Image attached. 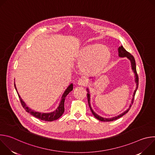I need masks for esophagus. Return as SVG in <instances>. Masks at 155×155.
<instances>
[{
    "label": "esophagus",
    "instance_id": "34e87169",
    "mask_svg": "<svg viewBox=\"0 0 155 155\" xmlns=\"http://www.w3.org/2000/svg\"><path fill=\"white\" fill-rule=\"evenodd\" d=\"M78 85L79 86H84L86 84V81L84 79H80L78 81V83H77Z\"/></svg>",
    "mask_w": 155,
    "mask_h": 155
}]
</instances>
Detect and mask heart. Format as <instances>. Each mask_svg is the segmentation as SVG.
<instances>
[{
	"label": "heart",
	"mask_w": 155,
	"mask_h": 155,
	"mask_svg": "<svg viewBox=\"0 0 155 155\" xmlns=\"http://www.w3.org/2000/svg\"><path fill=\"white\" fill-rule=\"evenodd\" d=\"M77 59L81 62V72L95 76L104 71L111 59V53L102 44L96 43L80 48L77 53Z\"/></svg>",
	"instance_id": "b5f03b06"
}]
</instances>
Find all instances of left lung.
<instances>
[{"mask_svg":"<svg viewBox=\"0 0 155 155\" xmlns=\"http://www.w3.org/2000/svg\"><path fill=\"white\" fill-rule=\"evenodd\" d=\"M118 56L120 58H127L130 62V64H131V68H132V71H133V72L135 74V82H136V90H134V92L133 93V95H132V100H131V102H130V104L129 106V108L125 110V111L124 112H123L122 114H120L118 116H116V117H114L112 118H104V117H102L99 115H98L97 114H96L94 110H93L91 106V103H90V91H89V89L87 87L86 88V91L87 92V101H88V105H89V107L90 108V110L91 111L93 114V115H94V117L95 118H96L97 120L101 121H114V120H117L118 118H120V117H123L124 115H125L126 113L128 112V111L129 110L130 107L132 106V104H133V102H134V96H135V94H136V91L137 90L138 88V85H139V77H138V75L137 74V71H136V61H135V59H134V56L131 55L129 52H127L124 48L122 45H121L120 47H119V48H118Z\"/></svg>","mask_w":155,"mask_h":155,"instance_id":"8db88e82","label":"left lung"}]
</instances>
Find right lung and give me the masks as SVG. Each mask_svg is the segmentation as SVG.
Returning a JSON list of instances; mask_svg holds the SVG:
<instances>
[{
	"label": "right lung",
	"instance_id": "1",
	"mask_svg": "<svg viewBox=\"0 0 155 155\" xmlns=\"http://www.w3.org/2000/svg\"><path fill=\"white\" fill-rule=\"evenodd\" d=\"M14 84H15V90H16L18 95L19 97V99H20L21 103L22 104V106H23V108L26 110V111L27 112L29 113L32 116L36 117L37 118L40 119V120H43V121H53L54 120H56L58 119L59 118H60L62 115V114H64V101H65V97L71 91H72L73 90V84L71 83L67 87V89L65 90L64 93H63V94L61 97V100L60 103L59 104V105L57 107V108L55 110H54L53 112H51L41 113V112H35V110H32L31 108H30L29 107H28L26 105V103L23 101V99L21 98V96H19V94L18 93L15 83H14Z\"/></svg>",
	"mask_w": 155,
	"mask_h": 155
}]
</instances>
